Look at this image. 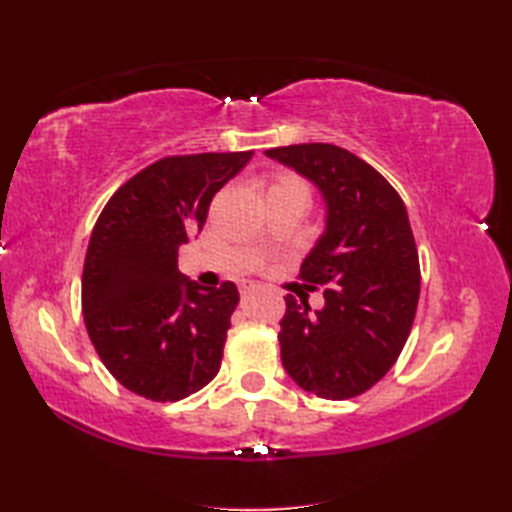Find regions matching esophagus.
<instances>
[{"label": "esophagus", "instance_id": "1", "mask_svg": "<svg viewBox=\"0 0 512 512\" xmlns=\"http://www.w3.org/2000/svg\"><path fill=\"white\" fill-rule=\"evenodd\" d=\"M255 290V284H242V295H250Z\"/></svg>", "mask_w": 512, "mask_h": 512}]
</instances>
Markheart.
<instances>
[{"instance_id":"heart-1","label":"heart","mask_w":512,"mask_h":512,"mask_svg":"<svg viewBox=\"0 0 512 512\" xmlns=\"http://www.w3.org/2000/svg\"><path fill=\"white\" fill-rule=\"evenodd\" d=\"M288 184H290V187H301V184L295 178H281L279 184H275V187H288Z\"/></svg>"}]
</instances>
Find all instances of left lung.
Here are the masks:
<instances>
[{"label":"left lung","mask_w":512,"mask_h":512,"mask_svg":"<svg viewBox=\"0 0 512 512\" xmlns=\"http://www.w3.org/2000/svg\"><path fill=\"white\" fill-rule=\"evenodd\" d=\"M319 187L325 233L299 279L325 306L286 295L279 321L281 363L295 383L328 400L363 394L396 363L420 297V262L405 202L352 151L328 143L266 151Z\"/></svg>","instance_id":"obj_1"}]
</instances>
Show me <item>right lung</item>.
Here are the masks:
<instances>
[{"instance_id":"1","label":"right lung","mask_w":512,"mask_h":512,"mask_svg":"<svg viewBox=\"0 0 512 512\" xmlns=\"http://www.w3.org/2000/svg\"><path fill=\"white\" fill-rule=\"evenodd\" d=\"M250 158H160L129 178L94 224L81 279L85 328L110 374L138 396L176 402L220 372L239 292L233 281H189L178 248L202 231L213 195Z\"/></svg>"}]
</instances>
